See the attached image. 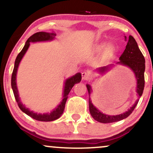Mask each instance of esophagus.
Masks as SVG:
<instances>
[{"instance_id": "esophagus-1", "label": "esophagus", "mask_w": 153, "mask_h": 153, "mask_svg": "<svg viewBox=\"0 0 153 153\" xmlns=\"http://www.w3.org/2000/svg\"><path fill=\"white\" fill-rule=\"evenodd\" d=\"M90 79V75L88 73L83 72L82 73V80H88Z\"/></svg>"}]
</instances>
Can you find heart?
I'll list each match as a JSON object with an SVG mask.
<instances>
[{
	"instance_id": "obj_1",
	"label": "heart",
	"mask_w": 153,
	"mask_h": 153,
	"mask_svg": "<svg viewBox=\"0 0 153 153\" xmlns=\"http://www.w3.org/2000/svg\"><path fill=\"white\" fill-rule=\"evenodd\" d=\"M103 57L106 59H109L114 55L116 51H117V47L114 44H109L107 45V42H102V43L100 44L99 45L97 46V51L98 52H100L103 51L104 49Z\"/></svg>"
}]
</instances>
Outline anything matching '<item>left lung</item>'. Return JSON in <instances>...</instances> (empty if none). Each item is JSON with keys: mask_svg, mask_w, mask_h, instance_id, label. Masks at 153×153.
Returning <instances> with one entry per match:
<instances>
[{"mask_svg": "<svg viewBox=\"0 0 153 153\" xmlns=\"http://www.w3.org/2000/svg\"><path fill=\"white\" fill-rule=\"evenodd\" d=\"M125 41L127 40V45L126 49L121 56L119 57V61L117 63V64L123 65L129 68L133 73H134L135 78L136 79V92L138 94V99L136 100L134 104L128 109L124 113L118 115H108L102 113L97 108H96L92 104V100L90 99V94L92 93V90L91 86L89 84H87V89H88L89 93V109H90V114L92 118L98 122L103 123H109L117 122V121H121L126 119L132 113L134 110L135 107H136L137 104L139 101V98L142 95L143 92L144 86H145V78L144 72L146 69V65H145V58L141 53L140 50L139 49L138 44L135 39L132 36H129L128 39H126V36H124ZM114 66V64H110L107 66H103L97 69V71L101 75L105 74L108 71L111 69Z\"/></svg>", "mask_w": 153, "mask_h": 153, "instance_id": "obj_1", "label": "left lung"}]
</instances>
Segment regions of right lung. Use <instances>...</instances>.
<instances>
[{
  "label": "right lung",
  "mask_w": 153,
  "mask_h": 153,
  "mask_svg": "<svg viewBox=\"0 0 153 153\" xmlns=\"http://www.w3.org/2000/svg\"><path fill=\"white\" fill-rule=\"evenodd\" d=\"M56 36V34L51 32H36V33L32 35L30 38L27 40L26 43H25L24 47L22 49L20 53L15 59V65L14 68H13L12 78H11V86H12V89L14 93V96L18 107L20 109L26 114L27 115L30 116V117L33 118L34 119L37 120V121H52L54 120H56L60 118L62 114L63 113L65 109V105L66 100L68 99V95L69 92L71 90V89L73 86L75 85L76 83L80 82L81 81V73H78L76 74L73 75L71 78H68L65 80L64 82V88H63V100L60 102V104L57 106L55 109L52 110L51 111L47 112V113H36V112H34L33 111H30V109L27 108L22 103L20 100V97L19 96L18 90H17V81H16V76H17V69H18L19 65L21 60L26 53L27 51L29 46L30 45V42L34 43V42H48V41H52L55 39V36Z\"/></svg>",
  "instance_id": "right-lung-1"
}]
</instances>
